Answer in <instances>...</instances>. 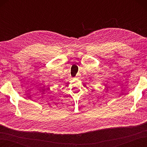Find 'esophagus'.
Segmentation results:
<instances>
[{
    "label": "esophagus",
    "instance_id": "esophagus-1",
    "mask_svg": "<svg viewBox=\"0 0 147 147\" xmlns=\"http://www.w3.org/2000/svg\"><path fill=\"white\" fill-rule=\"evenodd\" d=\"M76 78H79V76H78V75H77V76H76Z\"/></svg>",
    "mask_w": 147,
    "mask_h": 147
}]
</instances>
